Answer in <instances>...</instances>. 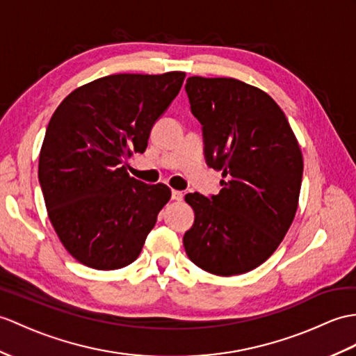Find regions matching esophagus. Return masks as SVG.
<instances>
[{"label": "esophagus", "mask_w": 356, "mask_h": 356, "mask_svg": "<svg viewBox=\"0 0 356 356\" xmlns=\"http://www.w3.org/2000/svg\"><path fill=\"white\" fill-rule=\"evenodd\" d=\"M171 198H172V200H176V202H181V200H184V193L172 189V191H171Z\"/></svg>", "instance_id": "1"}]
</instances>
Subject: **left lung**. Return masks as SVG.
Returning <instances> with one entry per match:
<instances>
[{
  "mask_svg": "<svg viewBox=\"0 0 356 356\" xmlns=\"http://www.w3.org/2000/svg\"><path fill=\"white\" fill-rule=\"evenodd\" d=\"M185 89L202 124L206 163L225 177L217 195H185L195 213L185 250L212 275H243L266 262L291 226L303 175L300 147L264 90L236 79L198 76Z\"/></svg>",
  "mask_w": 356,
  "mask_h": 356,
  "instance_id": "1",
  "label": "left lung"
}]
</instances>
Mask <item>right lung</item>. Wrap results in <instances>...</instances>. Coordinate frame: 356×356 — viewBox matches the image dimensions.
<instances>
[{"mask_svg":"<svg viewBox=\"0 0 356 356\" xmlns=\"http://www.w3.org/2000/svg\"><path fill=\"white\" fill-rule=\"evenodd\" d=\"M185 72L113 74L77 88L48 122L39 184L49 221L79 262L117 270L134 262L171 189L130 177L126 161L144 153Z\"/></svg>","mask_w":356,"mask_h":356,"instance_id":"right-lung-1","label":"right lung"}]
</instances>
